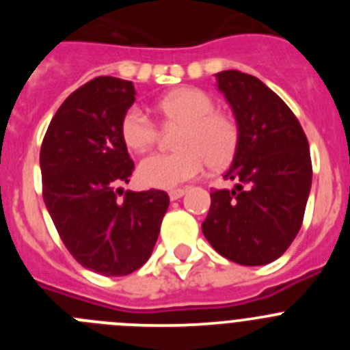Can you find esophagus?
I'll return each instance as SVG.
<instances>
[{"mask_svg": "<svg viewBox=\"0 0 350 350\" xmlns=\"http://www.w3.org/2000/svg\"><path fill=\"white\" fill-rule=\"evenodd\" d=\"M168 194H170V200H172V202H175V200H178V198L184 196L185 189H172Z\"/></svg>", "mask_w": 350, "mask_h": 350, "instance_id": "obj_1", "label": "esophagus"}]
</instances>
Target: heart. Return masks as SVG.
Wrapping results in <instances>:
<instances>
[{"mask_svg":"<svg viewBox=\"0 0 350 350\" xmlns=\"http://www.w3.org/2000/svg\"><path fill=\"white\" fill-rule=\"evenodd\" d=\"M166 124L180 126L177 152L150 154L138 165V178L150 187L172 189L200 177L206 166L219 170L234 159L240 126L230 113L215 110V100L202 89L184 88L157 103ZM120 137L131 150H145L159 138V128L140 107H129L120 120Z\"/></svg>","mask_w":350,"mask_h":350,"instance_id":"b5f03b06","label":"heart"}]
</instances>
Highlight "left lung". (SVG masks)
Masks as SVG:
<instances>
[{"label": "left lung", "instance_id": "obj_1", "mask_svg": "<svg viewBox=\"0 0 350 350\" xmlns=\"http://www.w3.org/2000/svg\"><path fill=\"white\" fill-rule=\"evenodd\" d=\"M240 126V147L224 173L234 189L210 193L202 230L219 254L259 267L284 254L303 224L312 185L308 140L289 107L259 79L217 73Z\"/></svg>", "mask_w": 350, "mask_h": 350}]
</instances>
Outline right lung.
Instances as JSON below:
<instances>
[{"instance_id":"add662e5","label":"right lung","mask_w":350,"mask_h":350,"mask_svg":"<svg viewBox=\"0 0 350 350\" xmlns=\"http://www.w3.org/2000/svg\"><path fill=\"white\" fill-rule=\"evenodd\" d=\"M135 101L133 82L96 77L71 92L40 148L42 194L70 254L105 277L145 265L170 205L165 191H126L135 163L120 120Z\"/></svg>"}]
</instances>
